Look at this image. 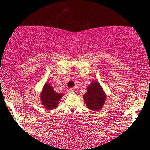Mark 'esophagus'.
<instances>
[{"label": "esophagus", "mask_w": 150, "mask_h": 150, "mask_svg": "<svg viewBox=\"0 0 150 150\" xmlns=\"http://www.w3.org/2000/svg\"><path fill=\"white\" fill-rule=\"evenodd\" d=\"M69 91L71 92H72V93H74V92H75V88H71L69 89Z\"/></svg>", "instance_id": "obj_1"}]
</instances>
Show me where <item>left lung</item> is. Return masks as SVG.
Here are the masks:
<instances>
[{"label": "left lung", "mask_w": 150, "mask_h": 150, "mask_svg": "<svg viewBox=\"0 0 150 150\" xmlns=\"http://www.w3.org/2000/svg\"><path fill=\"white\" fill-rule=\"evenodd\" d=\"M84 99L87 107L93 111H98L103 107L106 100V96L98 82H93L87 88L86 93Z\"/></svg>", "instance_id": "left-lung-1"}]
</instances>
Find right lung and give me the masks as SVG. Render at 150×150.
<instances>
[{"label":"right lung","mask_w":150,"mask_h":150,"mask_svg":"<svg viewBox=\"0 0 150 150\" xmlns=\"http://www.w3.org/2000/svg\"><path fill=\"white\" fill-rule=\"evenodd\" d=\"M63 96L62 93H57L52 87L49 84H45L41 94L42 104L47 109H52L57 107L60 99Z\"/></svg>","instance_id":"1"}]
</instances>
